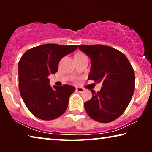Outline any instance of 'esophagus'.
<instances>
[{
	"label": "esophagus",
	"mask_w": 152,
	"mask_h": 152,
	"mask_svg": "<svg viewBox=\"0 0 152 152\" xmlns=\"http://www.w3.org/2000/svg\"><path fill=\"white\" fill-rule=\"evenodd\" d=\"M76 91L79 93H83L84 91V88H81V87H77V88H76Z\"/></svg>",
	"instance_id": "esophagus-1"
}]
</instances>
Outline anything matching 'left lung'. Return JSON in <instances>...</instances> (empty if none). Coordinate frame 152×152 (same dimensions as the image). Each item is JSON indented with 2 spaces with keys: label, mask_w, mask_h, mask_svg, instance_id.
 <instances>
[{
  "label": "left lung",
  "mask_w": 152,
  "mask_h": 152,
  "mask_svg": "<svg viewBox=\"0 0 152 152\" xmlns=\"http://www.w3.org/2000/svg\"><path fill=\"white\" fill-rule=\"evenodd\" d=\"M91 61L88 80L102 82L98 92L84 103L87 114L95 121L108 123L124 113L133 96L135 73L125 55L113 48L101 44L79 45Z\"/></svg>",
  "instance_id": "1"
}]
</instances>
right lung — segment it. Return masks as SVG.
<instances>
[{
    "label": "right lung",
    "instance_id": "1",
    "mask_svg": "<svg viewBox=\"0 0 152 152\" xmlns=\"http://www.w3.org/2000/svg\"><path fill=\"white\" fill-rule=\"evenodd\" d=\"M77 45H61L47 43L29 49L18 62V86L20 95L29 111L43 120L60 117L66 111L74 86L49 85V75L58 70L64 56L72 53Z\"/></svg>",
    "mask_w": 152,
    "mask_h": 152
}]
</instances>
